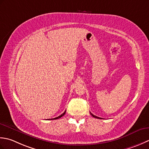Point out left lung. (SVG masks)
<instances>
[{"label": "left lung", "mask_w": 149, "mask_h": 149, "mask_svg": "<svg viewBox=\"0 0 149 149\" xmlns=\"http://www.w3.org/2000/svg\"><path fill=\"white\" fill-rule=\"evenodd\" d=\"M91 113V114L92 115V116H93L94 118H98V119H102V118H100V117H98V116H95V115H93L91 113Z\"/></svg>", "instance_id": "1"}]
</instances>
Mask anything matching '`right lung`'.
<instances>
[{
    "label": "right lung",
    "instance_id": "1",
    "mask_svg": "<svg viewBox=\"0 0 149 149\" xmlns=\"http://www.w3.org/2000/svg\"><path fill=\"white\" fill-rule=\"evenodd\" d=\"M65 112H66V111H65L64 113H63V114H62L60 115V116H58V117H56V118H53V119H48V120H56V119H58V118L62 117V116H63V115H64V114H65Z\"/></svg>",
    "mask_w": 149,
    "mask_h": 149
}]
</instances>
